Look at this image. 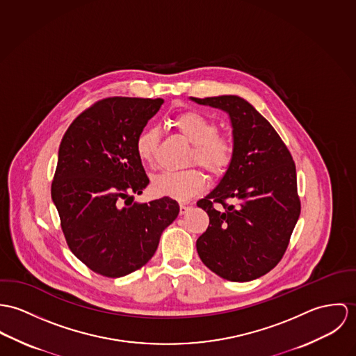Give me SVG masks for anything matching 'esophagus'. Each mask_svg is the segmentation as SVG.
<instances>
[{
	"mask_svg": "<svg viewBox=\"0 0 356 356\" xmlns=\"http://www.w3.org/2000/svg\"><path fill=\"white\" fill-rule=\"evenodd\" d=\"M190 209H191V206H188V204H180V214L181 216L187 214L190 211Z\"/></svg>",
	"mask_w": 356,
	"mask_h": 356,
	"instance_id": "1",
	"label": "esophagus"
}]
</instances>
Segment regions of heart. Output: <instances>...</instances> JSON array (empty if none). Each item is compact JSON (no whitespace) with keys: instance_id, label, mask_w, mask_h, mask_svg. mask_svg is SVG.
<instances>
[{"instance_id":"b5f03b06","label":"heart","mask_w":356,"mask_h":356,"mask_svg":"<svg viewBox=\"0 0 356 356\" xmlns=\"http://www.w3.org/2000/svg\"><path fill=\"white\" fill-rule=\"evenodd\" d=\"M179 132L194 145L191 159L206 168L213 175H222L231 165L235 147L234 143L218 135V124L199 112H184L172 120ZM159 143V131L153 127L142 129L135 139V152L143 163H153ZM206 177L199 169L179 172L166 170L152 181V191L157 197H166L184 202L204 188Z\"/></svg>"}]
</instances>
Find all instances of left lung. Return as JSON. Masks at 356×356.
Wrapping results in <instances>:
<instances>
[{
  "mask_svg": "<svg viewBox=\"0 0 356 356\" xmlns=\"http://www.w3.org/2000/svg\"><path fill=\"white\" fill-rule=\"evenodd\" d=\"M190 99L229 116L235 147L218 184L197 202L209 216V227L197 240V255L217 276L236 282L255 280L281 261L298 222L295 163L270 122L245 99ZM214 202L222 209H216Z\"/></svg>",
  "mask_w": 356,
  "mask_h": 356,
  "instance_id": "obj_1",
  "label": "left lung"
}]
</instances>
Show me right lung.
Here are the masks:
<instances>
[{"label":"right lung","instance_id":"1","mask_svg":"<svg viewBox=\"0 0 356 356\" xmlns=\"http://www.w3.org/2000/svg\"><path fill=\"white\" fill-rule=\"evenodd\" d=\"M162 104L102 99L74 120L60 143L51 199L71 251L101 276H127L146 265L179 216L170 197L135 202L149 184L135 139Z\"/></svg>","mask_w":356,"mask_h":356}]
</instances>
